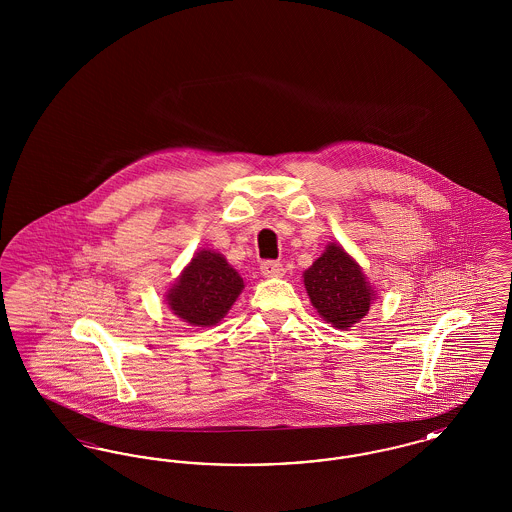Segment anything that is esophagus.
<instances>
[{
	"instance_id": "1",
	"label": "esophagus",
	"mask_w": 512,
	"mask_h": 512,
	"mask_svg": "<svg viewBox=\"0 0 512 512\" xmlns=\"http://www.w3.org/2000/svg\"><path fill=\"white\" fill-rule=\"evenodd\" d=\"M261 274L265 278H280V276H284V267L278 261H265V263H261Z\"/></svg>"
}]
</instances>
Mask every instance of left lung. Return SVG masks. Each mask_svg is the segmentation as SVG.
Segmentation results:
<instances>
[{"label":"left lung","instance_id":"8db88e82","mask_svg":"<svg viewBox=\"0 0 512 512\" xmlns=\"http://www.w3.org/2000/svg\"><path fill=\"white\" fill-rule=\"evenodd\" d=\"M303 282L318 315L340 330L365 318L376 299L357 261L334 242L303 272Z\"/></svg>","mask_w":512,"mask_h":512}]
</instances>
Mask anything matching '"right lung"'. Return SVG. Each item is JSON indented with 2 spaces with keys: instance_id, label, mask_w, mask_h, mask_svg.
<instances>
[{
  "instance_id": "right-lung-1",
  "label": "right lung",
  "mask_w": 512,
  "mask_h": 512,
  "mask_svg": "<svg viewBox=\"0 0 512 512\" xmlns=\"http://www.w3.org/2000/svg\"><path fill=\"white\" fill-rule=\"evenodd\" d=\"M244 290V278L211 249L197 251L167 292L176 317L192 326H215Z\"/></svg>"
}]
</instances>
